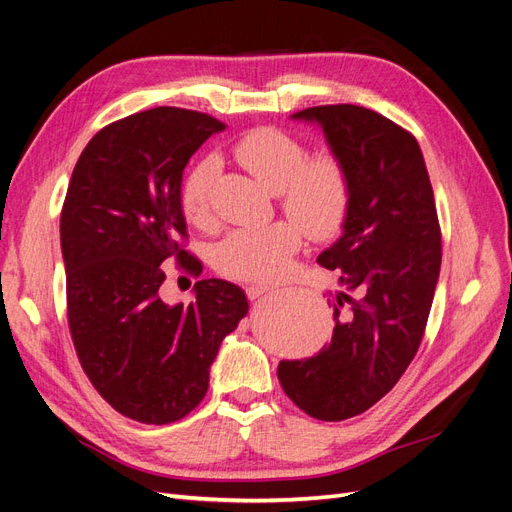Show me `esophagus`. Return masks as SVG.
I'll return each instance as SVG.
<instances>
[{"label":"esophagus","mask_w":512,"mask_h":512,"mask_svg":"<svg viewBox=\"0 0 512 512\" xmlns=\"http://www.w3.org/2000/svg\"><path fill=\"white\" fill-rule=\"evenodd\" d=\"M271 290H273V286H250V288H245L247 299H250V301L260 299L262 294H267V292H271Z\"/></svg>","instance_id":"esophagus-1"}]
</instances>
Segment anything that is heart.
Here are the masks:
<instances>
[{
    "label": "heart",
    "instance_id": "b5f03b06",
    "mask_svg": "<svg viewBox=\"0 0 512 512\" xmlns=\"http://www.w3.org/2000/svg\"><path fill=\"white\" fill-rule=\"evenodd\" d=\"M237 162L265 185L280 194L282 209L292 220L265 228L232 230L215 245L213 265L230 280L273 282L290 271L292 260L303 247V230L324 241L344 228L352 183L333 153L307 156V147L282 130L258 128L235 145ZM220 175V160L205 156L185 175L181 207L192 224L211 218V192Z\"/></svg>",
    "mask_w": 512,
    "mask_h": 512
}]
</instances>
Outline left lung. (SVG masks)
Returning <instances> with one entry per match:
<instances>
[{
	"label": "left lung",
	"mask_w": 512,
	"mask_h": 512,
	"mask_svg": "<svg viewBox=\"0 0 512 512\" xmlns=\"http://www.w3.org/2000/svg\"><path fill=\"white\" fill-rule=\"evenodd\" d=\"M316 121L344 162L352 200L344 235L318 256L337 271L331 344L312 359L282 361L284 393L318 421H346L389 393L425 335L442 262L436 200L416 138L354 104L312 106L292 115Z\"/></svg>",
	"instance_id": "1"
}]
</instances>
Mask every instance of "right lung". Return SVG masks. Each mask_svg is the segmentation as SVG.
I'll return each instance as SVG.
<instances>
[{"mask_svg":"<svg viewBox=\"0 0 512 512\" xmlns=\"http://www.w3.org/2000/svg\"><path fill=\"white\" fill-rule=\"evenodd\" d=\"M224 128L205 113L158 106L102 128L72 170L59 224L70 335L94 389L138 423H175L203 401L222 339L250 309L224 280L196 282L190 305L160 299L170 262L203 273L183 250L181 179Z\"/></svg>","mask_w":512,"mask_h":512,"instance_id":"add662e5","label":"right lung"}]
</instances>
